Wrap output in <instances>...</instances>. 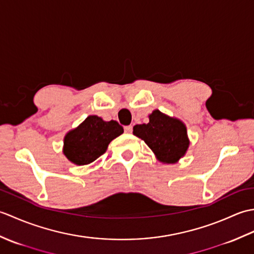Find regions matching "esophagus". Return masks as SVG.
Listing matches in <instances>:
<instances>
[{
    "instance_id": "34e87169",
    "label": "esophagus",
    "mask_w": 254,
    "mask_h": 254,
    "mask_svg": "<svg viewBox=\"0 0 254 254\" xmlns=\"http://www.w3.org/2000/svg\"><path fill=\"white\" fill-rule=\"evenodd\" d=\"M124 131H126L127 133H132V131H133V127H132V126H127V127H124Z\"/></svg>"
}]
</instances>
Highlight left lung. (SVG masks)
I'll use <instances>...</instances> for the list:
<instances>
[{
    "label": "left lung",
    "mask_w": 254,
    "mask_h": 254,
    "mask_svg": "<svg viewBox=\"0 0 254 254\" xmlns=\"http://www.w3.org/2000/svg\"><path fill=\"white\" fill-rule=\"evenodd\" d=\"M133 134L143 139L157 158L166 164L179 160L189 147L185 124L159 110L153 111L148 123L134 127Z\"/></svg>",
    "instance_id": "8db88e82"
}]
</instances>
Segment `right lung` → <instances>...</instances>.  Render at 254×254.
<instances>
[{
	"label": "right lung",
	"mask_w": 254,
	"mask_h": 254,
	"mask_svg": "<svg viewBox=\"0 0 254 254\" xmlns=\"http://www.w3.org/2000/svg\"><path fill=\"white\" fill-rule=\"evenodd\" d=\"M123 133L117 121H104L97 116H89L78 127L64 138V155L76 165H87L106 153L113 138Z\"/></svg>",
	"instance_id": "add662e5"
}]
</instances>
